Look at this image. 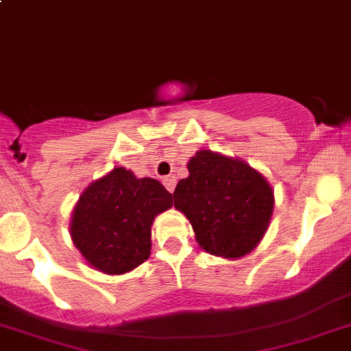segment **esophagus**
<instances>
[{
	"instance_id": "34e87169",
	"label": "esophagus",
	"mask_w": 351,
	"mask_h": 351,
	"mask_svg": "<svg viewBox=\"0 0 351 351\" xmlns=\"http://www.w3.org/2000/svg\"><path fill=\"white\" fill-rule=\"evenodd\" d=\"M165 186L168 189V192H175V186H176V178L175 176H166L165 178Z\"/></svg>"
}]
</instances>
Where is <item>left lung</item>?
Returning a JSON list of instances; mask_svg holds the SVG:
<instances>
[{"label": "left lung", "instance_id": "obj_1", "mask_svg": "<svg viewBox=\"0 0 351 351\" xmlns=\"http://www.w3.org/2000/svg\"><path fill=\"white\" fill-rule=\"evenodd\" d=\"M173 197L198 246L222 258H241L263 239L274 214V190L260 171L238 158L198 151Z\"/></svg>", "mask_w": 351, "mask_h": 351}]
</instances>
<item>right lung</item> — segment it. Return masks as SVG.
Returning a JSON list of instances; mask_svg holds the SVG:
<instances>
[{
    "label": "right lung",
    "mask_w": 351,
    "mask_h": 351,
    "mask_svg": "<svg viewBox=\"0 0 351 351\" xmlns=\"http://www.w3.org/2000/svg\"><path fill=\"white\" fill-rule=\"evenodd\" d=\"M171 205L173 195L158 180L113 168L81 193L71 217V238L93 268L107 275L127 274L149 258L151 226Z\"/></svg>",
    "instance_id": "add662e5"
}]
</instances>
